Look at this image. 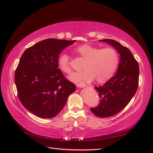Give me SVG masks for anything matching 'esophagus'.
Wrapping results in <instances>:
<instances>
[{"label":"esophagus","mask_w":153,"mask_h":153,"mask_svg":"<svg viewBox=\"0 0 153 153\" xmlns=\"http://www.w3.org/2000/svg\"><path fill=\"white\" fill-rule=\"evenodd\" d=\"M77 87H79V88H84V87H85L86 86V85L85 84H84V83H79V84H77Z\"/></svg>","instance_id":"34e87169"}]
</instances>
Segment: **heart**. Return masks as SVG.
<instances>
[{
	"instance_id": "1",
	"label": "heart",
	"mask_w": 153,
	"mask_h": 153,
	"mask_svg": "<svg viewBox=\"0 0 153 153\" xmlns=\"http://www.w3.org/2000/svg\"><path fill=\"white\" fill-rule=\"evenodd\" d=\"M74 51L85 60L83 72L75 73L69 79L75 83L91 82L96 79L98 84H104L114 74L119 63V56L114 49H101L89 44H83L75 48ZM59 68L63 73L70 74L71 68L69 57L62 54L58 59Z\"/></svg>"
}]
</instances>
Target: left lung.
Returning a JSON list of instances; mask_svg holds the SVG:
<instances>
[{
  "label": "left lung",
  "mask_w": 153,
  "mask_h": 153,
  "mask_svg": "<svg viewBox=\"0 0 153 153\" xmlns=\"http://www.w3.org/2000/svg\"><path fill=\"white\" fill-rule=\"evenodd\" d=\"M100 41L110 44L120 55L115 76L102 86L95 88L100 97V104L96 108H90L94 114L100 118H106L120 112L137 92L139 66L132 52L120 43L108 39Z\"/></svg>",
  "instance_id": "1"
}]
</instances>
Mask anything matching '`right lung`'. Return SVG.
<instances>
[{
	"instance_id": "right-lung-1",
	"label": "right lung",
	"mask_w": 153,
	"mask_h": 153,
	"mask_svg": "<svg viewBox=\"0 0 153 153\" xmlns=\"http://www.w3.org/2000/svg\"><path fill=\"white\" fill-rule=\"evenodd\" d=\"M76 41L48 39L22 55L15 74L18 96L23 106L38 117L56 116L76 90L58 69L61 52Z\"/></svg>"
}]
</instances>
